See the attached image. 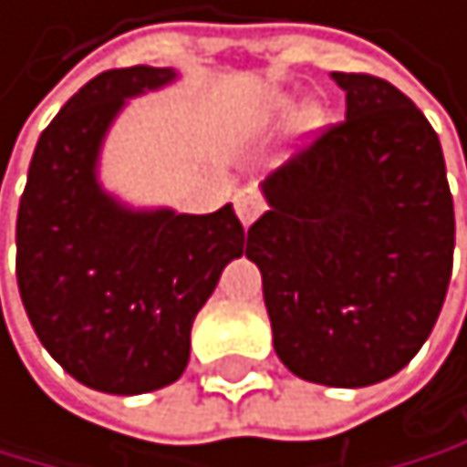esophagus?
<instances>
[{"instance_id":"34e87169","label":"esophagus","mask_w":467,"mask_h":467,"mask_svg":"<svg viewBox=\"0 0 467 467\" xmlns=\"http://www.w3.org/2000/svg\"><path fill=\"white\" fill-rule=\"evenodd\" d=\"M262 208H265V202L259 199V193L241 191V193L235 196V214H238V220H241L244 226H250L253 220H256V217L262 214Z\"/></svg>"}]
</instances>
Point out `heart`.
<instances>
[{
	"label": "heart",
	"instance_id": "1",
	"mask_svg": "<svg viewBox=\"0 0 467 467\" xmlns=\"http://www.w3.org/2000/svg\"><path fill=\"white\" fill-rule=\"evenodd\" d=\"M289 119H292L295 133H301V137H316V133L325 128L327 112L322 104H316V100L301 107V98L289 88H265L241 107L235 130H238V137H247V140L265 137V133L276 130Z\"/></svg>",
	"mask_w": 467,
	"mask_h": 467
}]
</instances>
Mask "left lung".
I'll list each match as a JSON object with an SVG mask.
<instances>
[{
	"label": "left lung",
	"instance_id": "1",
	"mask_svg": "<svg viewBox=\"0 0 467 467\" xmlns=\"http://www.w3.org/2000/svg\"><path fill=\"white\" fill-rule=\"evenodd\" d=\"M346 121L262 182L247 232L274 351L297 379L367 388L397 376L441 313L453 196L438 133L388 79L339 74Z\"/></svg>",
	"mask_w": 467,
	"mask_h": 467
}]
</instances>
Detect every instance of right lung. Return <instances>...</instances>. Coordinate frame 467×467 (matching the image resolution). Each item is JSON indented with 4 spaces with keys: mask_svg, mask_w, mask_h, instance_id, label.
<instances>
[{
    "mask_svg": "<svg viewBox=\"0 0 467 467\" xmlns=\"http://www.w3.org/2000/svg\"><path fill=\"white\" fill-rule=\"evenodd\" d=\"M175 67L104 70L35 145L17 211V285L41 346L79 384L116 397L161 390L191 360V327L247 232L214 214L137 208L100 182V151L128 100Z\"/></svg>",
    "mask_w": 467,
    "mask_h": 467,
    "instance_id": "add662e5",
    "label": "right lung"
}]
</instances>
